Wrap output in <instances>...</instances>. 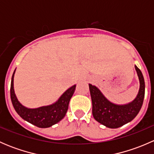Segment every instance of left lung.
I'll return each mask as SVG.
<instances>
[{"instance_id": "obj_1", "label": "left lung", "mask_w": 154, "mask_h": 154, "mask_svg": "<svg viewBox=\"0 0 154 154\" xmlns=\"http://www.w3.org/2000/svg\"><path fill=\"white\" fill-rule=\"evenodd\" d=\"M139 80V90L136 98L127 104L112 103L103 94L97 87L88 84L92 102V115L94 119L109 128L120 127L135 119L142 108L144 97V77L142 71L135 66Z\"/></svg>"}]
</instances>
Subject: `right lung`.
<instances>
[{"instance_id":"1","label":"right lung","mask_w":154,"mask_h":154,"mask_svg":"<svg viewBox=\"0 0 154 154\" xmlns=\"http://www.w3.org/2000/svg\"><path fill=\"white\" fill-rule=\"evenodd\" d=\"M15 69L11 80L10 97L12 105L16 112L24 120L29 123L40 127L47 128L56 125L62 120L68 111L69 101L75 91L76 85L68 88L60 98L51 105L38 107V108H27L23 106L17 98L14 91V75Z\"/></svg>"}]
</instances>
